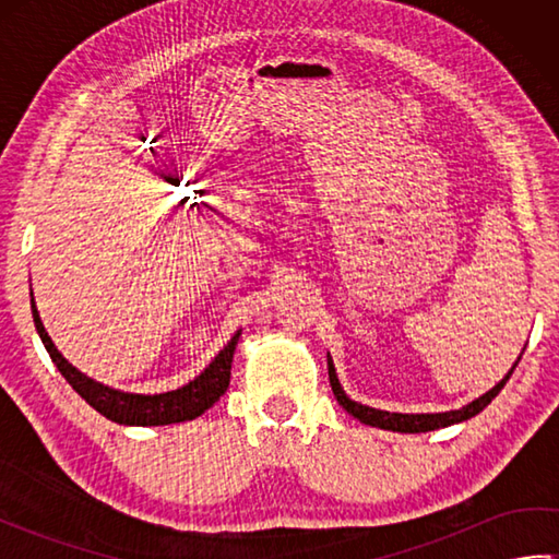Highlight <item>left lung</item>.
Here are the masks:
<instances>
[{
    "label": "left lung",
    "mask_w": 559,
    "mask_h": 559,
    "mask_svg": "<svg viewBox=\"0 0 559 559\" xmlns=\"http://www.w3.org/2000/svg\"><path fill=\"white\" fill-rule=\"evenodd\" d=\"M519 365V360H516ZM514 365V367H516ZM514 367L509 370V374L502 379L500 384L492 386L488 394H483L480 399H476L473 403H468L466 408L461 411H449V413H420V415H406V413H389V411H377V408H367L362 403H355L350 401L346 394H343V389L336 379V370H334V362L329 358V384L331 391H334L336 401L341 403L343 408H346L353 418H358L365 425H372V427H382V430H391V432H430V430H439V427H447V425H454L461 420H468L473 415H478L488 403L500 394L502 386L507 384V379L512 377Z\"/></svg>",
    "instance_id": "8db88e82"
}]
</instances>
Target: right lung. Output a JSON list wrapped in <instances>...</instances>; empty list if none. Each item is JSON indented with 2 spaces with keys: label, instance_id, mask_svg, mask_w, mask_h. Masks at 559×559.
<instances>
[{
  "label": "right lung",
  "instance_id": "add662e5",
  "mask_svg": "<svg viewBox=\"0 0 559 559\" xmlns=\"http://www.w3.org/2000/svg\"><path fill=\"white\" fill-rule=\"evenodd\" d=\"M33 322L35 329L45 343L47 353H50L52 362L62 377L71 384V389L88 403V406L96 408L100 415L108 420H115L120 425H170V423H185L194 420L197 415L209 411L213 403H216L230 384V367H233V353L237 346V338H240V331L228 341L216 360H213L204 372H201L194 382L187 386L168 391V394H156V396H141V394H122V391H115L93 382L86 374H81L76 367H71L59 350L55 348L52 338L47 336V331L40 322V314L35 310L33 302Z\"/></svg>",
  "mask_w": 559,
  "mask_h": 559
}]
</instances>
